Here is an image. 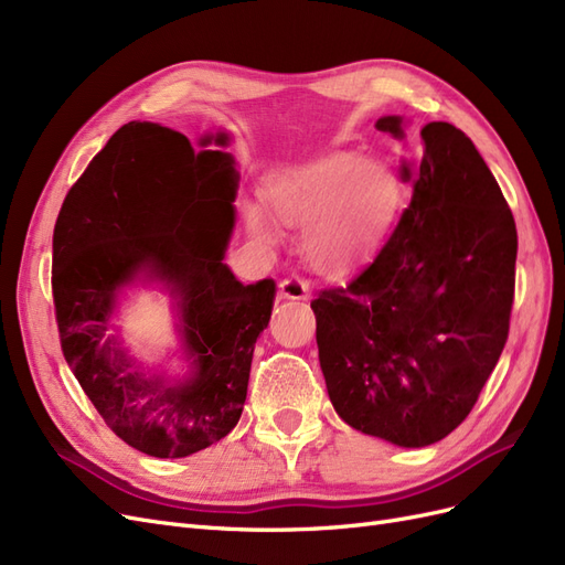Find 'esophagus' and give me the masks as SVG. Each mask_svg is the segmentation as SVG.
Segmentation results:
<instances>
[{
	"mask_svg": "<svg viewBox=\"0 0 565 565\" xmlns=\"http://www.w3.org/2000/svg\"><path fill=\"white\" fill-rule=\"evenodd\" d=\"M309 282L301 280L299 276L292 278H285L278 287V299H309Z\"/></svg>",
	"mask_w": 565,
	"mask_h": 565,
	"instance_id": "obj_1",
	"label": "esophagus"
}]
</instances>
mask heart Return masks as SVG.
Segmentation results:
<instances>
[{"label": "heart", "instance_id": "b5f03b06", "mask_svg": "<svg viewBox=\"0 0 565 565\" xmlns=\"http://www.w3.org/2000/svg\"><path fill=\"white\" fill-rule=\"evenodd\" d=\"M396 181L353 152L313 160L273 185L270 214L287 228H311L309 254L318 268L332 270L377 243L396 207ZM249 228L262 245L276 243L268 221L252 212Z\"/></svg>", "mask_w": 565, "mask_h": 565}]
</instances>
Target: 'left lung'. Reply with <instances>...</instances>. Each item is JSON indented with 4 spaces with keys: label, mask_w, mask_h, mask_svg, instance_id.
Listing matches in <instances>:
<instances>
[{
    "label": "left lung",
    "mask_w": 565,
    "mask_h": 565,
    "mask_svg": "<svg viewBox=\"0 0 565 565\" xmlns=\"http://www.w3.org/2000/svg\"><path fill=\"white\" fill-rule=\"evenodd\" d=\"M377 129L403 136L401 117ZM401 179L413 200L377 256L344 287L320 289L318 358L337 415L353 429L424 448L467 419L509 337L514 214L469 136L422 129Z\"/></svg>",
    "instance_id": "8db88e82"
}]
</instances>
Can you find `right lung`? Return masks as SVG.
<instances>
[{
    "label": "right lung",
    "mask_w": 565,
    "mask_h": 565,
    "mask_svg": "<svg viewBox=\"0 0 565 565\" xmlns=\"http://www.w3.org/2000/svg\"><path fill=\"white\" fill-rule=\"evenodd\" d=\"M226 143V134H210L195 152L174 129L129 122L84 169L56 218L51 289L63 355L108 429L150 457H188L231 434L276 299L270 278L243 285L224 264L237 172L231 152L214 148ZM139 271L180 297L194 365L183 383L134 371L105 334L116 289Z\"/></svg>",
    "instance_id": "right-lung-1"
}]
</instances>
